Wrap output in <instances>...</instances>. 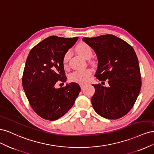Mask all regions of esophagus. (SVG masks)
<instances>
[{
    "instance_id": "obj_1",
    "label": "esophagus",
    "mask_w": 154,
    "mask_h": 154,
    "mask_svg": "<svg viewBox=\"0 0 154 154\" xmlns=\"http://www.w3.org/2000/svg\"><path fill=\"white\" fill-rule=\"evenodd\" d=\"M84 87H85V85H83V84H80V87H81L82 89H83V88H84Z\"/></svg>"
}]
</instances>
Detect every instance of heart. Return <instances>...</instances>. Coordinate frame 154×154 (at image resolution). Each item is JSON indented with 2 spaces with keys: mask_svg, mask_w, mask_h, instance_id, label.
I'll return each mask as SVG.
<instances>
[{
  "mask_svg": "<svg viewBox=\"0 0 154 154\" xmlns=\"http://www.w3.org/2000/svg\"><path fill=\"white\" fill-rule=\"evenodd\" d=\"M76 52L85 58H89L92 54V50L91 46L86 43L82 42L79 44L76 48ZM71 56L70 51H67L64 54L62 58V64L64 67H67L68 66V62ZM92 74V71L90 69H85L83 70L74 71L69 75V80L71 82L80 83L83 84L87 82L88 78Z\"/></svg>",
  "mask_w": 154,
  "mask_h": 154,
  "instance_id": "1",
  "label": "heart"
}]
</instances>
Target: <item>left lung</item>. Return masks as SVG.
Segmentation results:
<instances>
[{"label":"left lung","instance_id":"8db88e82","mask_svg":"<svg viewBox=\"0 0 154 154\" xmlns=\"http://www.w3.org/2000/svg\"><path fill=\"white\" fill-rule=\"evenodd\" d=\"M82 40L94 49L97 57L98 67L95 76L109 83L107 87L101 83L93 85V108L105 118H121L132 109L141 87L140 68L134 49L112 35L84 37Z\"/></svg>","mask_w":154,"mask_h":154}]
</instances>
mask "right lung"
Here are the masks:
<instances>
[{
	"label": "right lung",
	"instance_id": "obj_1",
	"mask_svg": "<svg viewBox=\"0 0 154 154\" xmlns=\"http://www.w3.org/2000/svg\"><path fill=\"white\" fill-rule=\"evenodd\" d=\"M78 39L49 36L32 48L27 57L23 88L32 109L44 119L54 121L66 114L81 91L80 85L73 82L54 87L58 81L66 82L62 58Z\"/></svg>",
	"mask_w": 154,
	"mask_h": 154
}]
</instances>
